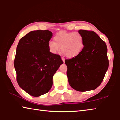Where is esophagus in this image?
<instances>
[{
    "instance_id": "34e87169",
    "label": "esophagus",
    "mask_w": 120,
    "mask_h": 120,
    "mask_svg": "<svg viewBox=\"0 0 120 120\" xmlns=\"http://www.w3.org/2000/svg\"><path fill=\"white\" fill-rule=\"evenodd\" d=\"M62 60L63 61V62H64V60H65V59H64V57H62Z\"/></svg>"
}]
</instances>
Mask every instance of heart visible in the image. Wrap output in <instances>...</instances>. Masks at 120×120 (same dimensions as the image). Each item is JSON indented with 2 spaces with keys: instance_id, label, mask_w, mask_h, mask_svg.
I'll return each instance as SVG.
<instances>
[{
  "instance_id": "1",
  "label": "heart",
  "mask_w": 120,
  "mask_h": 120,
  "mask_svg": "<svg viewBox=\"0 0 120 120\" xmlns=\"http://www.w3.org/2000/svg\"><path fill=\"white\" fill-rule=\"evenodd\" d=\"M55 42L50 41L48 46L50 51L56 53L61 51L67 58L77 56L82 51L84 45V40L82 34L79 32H59L54 37Z\"/></svg>"
}]
</instances>
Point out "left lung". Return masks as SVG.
I'll list each match as a JSON object with an SVG mask.
<instances>
[{
    "label": "left lung",
    "instance_id": "obj_1",
    "mask_svg": "<svg viewBox=\"0 0 120 120\" xmlns=\"http://www.w3.org/2000/svg\"><path fill=\"white\" fill-rule=\"evenodd\" d=\"M84 46L77 56L65 60L70 86L77 91L86 92L97 88L109 67L107 49L104 41L94 31L80 30Z\"/></svg>",
    "mask_w": 120,
    "mask_h": 120
}]
</instances>
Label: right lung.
Listing matches in <instances>:
<instances>
[{
  "label": "right lung",
  "instance_id": "1",
  "mask_svg": "<svg viewBox=\"0 0 120 120\" xmlns=\"http://www.w3.org/2000/svg\"><path fill=\"white\" fill-rule=\"evenodd\" d=\"M48 30L29 32L21 38L14 61L16 80L21 88L33 96L45 94L53 85V76L63 64L59 54L50 51L52 36Z\"/></svg>",
  "mask_w": 120,
  "mask_h": 120
}]
</instances>
